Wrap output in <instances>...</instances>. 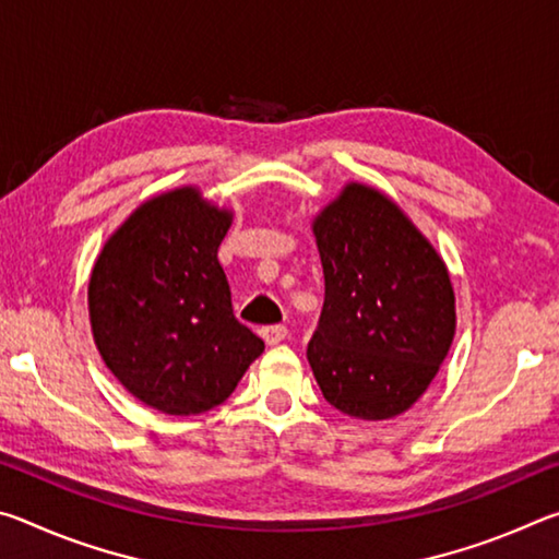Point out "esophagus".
Here are the masks:
<instances>
[{"label": "esophagus", "mask_w": 559, "mask_h": 559, "mask_svg": "<svg viewBox=\"0 0 559 559\" xmlns=\"http://www.w3.org/2000/svg\"><path fill=\"white\" fill-rule=\"evenodd\" d=\"M286 335H288L286 325H266V328H261V337L266 340V345H278L281 340H286Z\"/></svg>", "instance_id": "esophagus-1"}]
</instances>
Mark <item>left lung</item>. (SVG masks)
Returning <instances> with one entry per match:
<instances>
[{
	"label": "left lung",
	"instance_id": "1",
	"mask_svg": "<svg viewBox=\"0 0 559 559\" xmlns=\"http://www.w3.org/2000/svg\"><path fill=\"white\" fill-rule=\"evenodd\" d=\"M325 300L308 362L325 400L357 419H392L447 357L456 308L433 246L382 192L347 185L313 224Z\"/></svg>",
	"mask_w": 559,
	"mask_h": 559
}]
</instances>
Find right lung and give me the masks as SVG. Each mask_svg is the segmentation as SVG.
<instances>
[{"mask_svg":"<svg viewBox=\"0 0 559 559\" xmlns=\"http://www.w3.org/2000/svg\"><path fill=\"white\" fill-rule=\"evenodd\" d=\"M231 214L194 187L159 194L110 236L88 283L98 353L126 390L175 416L234 392L263 340L241 325L216 251Z\"/></svg>","mask_w":559,"mask_h":559,"instance_id":"add662e5","label":"right lung"}]
</instances>
